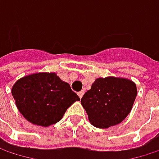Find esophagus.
Instances as JSON below:
<instances>
[{
	"mask_svg": "<svg viewBox=\"0 0 159 159\" xmlns=\"http://www.w3.org/2000/svg\"><path fill=\"white\" fill-rule=\"evenodd\" d=\"M84 91H80V92H78V96H79L80 98H83V96H84Z\"/></svg>",
	"mask_w": 159,
	"mask_h": 159,
	"instance_id": "obj_1",
	"label": "esophagus"
}]
</instances>
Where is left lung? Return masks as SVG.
<instances>
[{
  "label": "left lung",
  "instance_id": "left-lung-1",
  "mask_svg": "<svg viewBox=\"0 0 159 159\" xmlns=\"http://www.w3.org/2000/svg\"><path fill=\"white\" fill-rule=\"evenodd\" d=\"M137 88L134 82L122 77H100L81 98L88 120L97 128L106 129L120 123L131 112Z\"/></svg>",
  "mask_w": 159,
  "mask_h": 159
}]
</instances>
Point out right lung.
I'll use <instances>...</instances> for the list:
<instances>
[{
    "instance_id": "1",
    "label": "right lung",
    "mask_w": 159,
    "mask_h": 159,
    "mask_svg": "<svg viewBox=\"0 0 159 159\" xmlns=\"http://www.w3.org/2000/svg\"><path fill=\"white\" fill-rule=\"evenodd\" d=\"M12 95L17 110L32 124L48 127L60 121L79 97L56 73H36L15 83Z\"/></svg>"
}]
</instances>
